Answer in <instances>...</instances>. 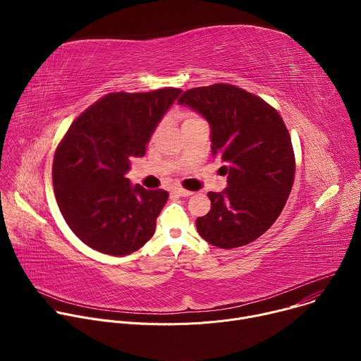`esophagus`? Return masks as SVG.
<instances>
[{
  "instance_id": "obj_1",
  "label": "esophagus",
  "mask_w": 361,
  "mask_h": 361,
  "mask_svg": "<svg viewBox=\"0 0 361 361\" xmlns=\"http://www.w3.org/2000/svg\"><path fill=\"white\" fill-rule=\"evenodd\" d=\"M174 192H176L177 195H180V197H190V195L192 194L191 191L184 190V188H176V190H174Z\"/></svg>"
}]
</instances>
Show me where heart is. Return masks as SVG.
<instances>
[{"instance_id":"heart-1","label":"heart","mask_w":361,"mask_h":361,"mask_svg":"<svg viewBox=\"0 0 361 361\" xmlns=\"http://www.w3.org/2000/svg\"><path fill=\"white\" fill-rule=\"evenodd\" d=\"M195 118H198L195 114H192V113H187L185 114V121H190V120H195Z\"/></svg>"}]
</instances>
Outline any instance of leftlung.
Segmentation results:
<instances>
[{
    "label": "left lung",
    "instance_id": "1",
    "mask_svg": "<svg viewBox=\"0 0 361 361\" xmlns=\"http://www.w3.org/2000/svg\"><path fill=\"white\" fill-rule=\"evenodd\" d=\"M178 102L209 121L212 156L227 174L224 191L209 192V214L195 220L198 234L219 248L254 241L274 224L294 181L295 159L283 118L263 98L223 82L187 90Z\"/></svg>",
    "mask_w": 361,
    "mask_h": 361
}]
</instances>
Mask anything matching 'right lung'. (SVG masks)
<instances>
[{"label":"right lung","instance_id":"add662e5","mask_svg":"<svg viewBox=\"0 0 361 361\" xmlns=\"http://www.w3.org/2000/svg\"><path fill=\"white\" fill-rule=\"evenodd\" d=\"M180 88L110 92L70 126L53 163L54 194L73 233L88 247L127 255L156 231L169 198L126 178L131 157H142L157 124Z\"/></svg>","mask_w":361,"mask_h":361}]
</instances>
